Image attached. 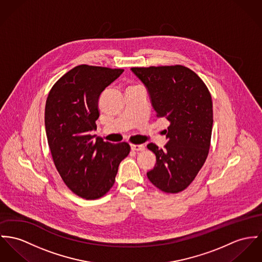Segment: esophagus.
<instances>
[{
	"mask_svg": "<svg viewBox=\"0 0 262 262\" xmlns=\"http://www.w3.org/2000/svg\"><path fill=\"white\" fill-rule=\"evenodd\" d=\"M130 147L133 150H143L144 149L143 144H132Z\"/></svg>",
	"mask_w": 262,
	"mask_h": 262,
	"instance_id": "esophagus-1",
	"label": "esophagus"
}]
</instances>
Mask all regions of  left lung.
<instances>
[{
  "instance_id": "8db88e82",
  "label": "left lung",
  "mask_w": 262,
  "mask_h": 262,
  "mask_svg": "<svg viewBox=\"0 0 262 262\" xmlns=\"http://www.w3.org/2000/svg\"><path fill=\"white\" fill-rule=\"evenodd\" d=\"M130 70L146 88L157 117L169 121L163 130L167 139L164 148L147 144L157 163L146 176L164 192L182 191L195 179L208 155L213 123L210 93L202 79L183 66Z\"/></svg>"
}]
</instances>
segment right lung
Masks as SVG:
<instances>
[{
	"label": "right lung",
	"instance_id": "obj_1",
	"mask_svg": "<svg viewBox=\"0 0 262 262\" xmlns=\"http://www.w3.org/2000/svg\"><path fill=\"white\" fill-rule=\"evenodd\" d=\"M123 70L81 64L64 74L49 93L45 126L53 161L67 186L85 200H97L114 185L130 146L111 143L97 129L101 94Z\"/></svg>",
	"mask_w": 262,
	"mask_h": 262
}]
</instances>
